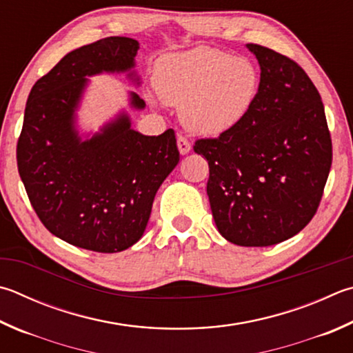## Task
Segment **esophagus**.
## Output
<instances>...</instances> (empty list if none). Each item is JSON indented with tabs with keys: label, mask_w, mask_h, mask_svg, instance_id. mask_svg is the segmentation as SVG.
Here are the masks:
<instances>
[{
	"label": "esophagus",
	"mask_w": 353,
	"mask_h": 353,
	"mask_svg": "<svg viewBox=\"0 0 353 353\" xmlns=\"http://www.w3.org/2000/svg\"><path fill=\"white\" fill-rule=\"evenodd\" d=\"M177 148L181 151V154H188L190 150H191V143L190 140L185 137V136H177Z\"/></svg>",
	"instance_id": "esophagus-1"
}]
</instances>
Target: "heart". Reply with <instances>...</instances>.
I'll use <instances>...</instances> for the list:
<instances>
[{
  "label": "heart",
  "mask_w": 353,
  "mask_h": 353,
  "mask_svg": "<svg viewBox=\"0 0 353 353\" xmlns=\"http://www.w3.org/2000/svg\"><path fill=\"white\" fill-rule=\"evenodd\" d=\"M154 88L165 103L181 106V120L190 131L221 136L252 111L261 91V75L242 57L196 48L162 57L156 65Z\"/></svg>",
  "instance_id": "1"
}]
</instances>
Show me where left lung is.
<instances>
[{"mask_svg":"<svg viewBox=\"0 0 353 353\" xmlns=\"http://www.w3.org/2000/svg\"><path fill=\"white\" fill-rule=\"evenodd\" d=\"M254 106L234 130L197 139L208 160L207 194L216 227L242 247H267L298 234L324 194L332 139L318 89L296 61L261 44Z\"/></svg>","mask_w":353,"mask_h":353,"instance_id":"obj_1","label":"left lung"}]
</instances>
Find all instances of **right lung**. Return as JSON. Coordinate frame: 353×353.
I'll return each mask as SVG.
<instances>
[{
	"instance_id": "right-lung-1",
	"label": "right lung",
	"mask_w": 353,
	"mask_h": 353,
	"mask_svg": "<svg viewBox=\"0 0 353 353\" xmlns=\"http://www.w3.org/2000/svg\"><path fill=\"white\" fill-rule=\"evenodd\" d=\"M139 41L108 37L72 50L30 89L17 143L18 172L38 219L57 238L99 253L134 245L152 201L179 163L176 136H142L120 117L81 142L74 130L86 75L134 66ZM134 108L145 101L131 95Z\"/></svg>"
}]
</instances>
